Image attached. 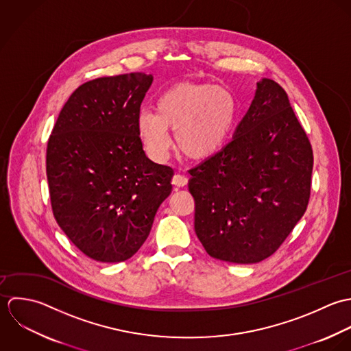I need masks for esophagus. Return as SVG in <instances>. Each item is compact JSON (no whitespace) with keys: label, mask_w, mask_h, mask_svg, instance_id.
I'll use <instances>...</instances> for the list:
<instances>
[{"label":"esophagus","mask_w":351,"mask_h":351,"mask_svg":"<svg viewBox=\"0 0 351 351\" xmlns=\"http://www.w3.org/2000/svg\"><path fill=\"white\" fill-rule=\"evenodd\" d=\"M172 183H173L176 187H184V186H187V183H189V178H187L186 175L178 173V175L173 176Z\"/></svg>","instance_id":"esophagus-1"}]
</instances>
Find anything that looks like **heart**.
<instances>
[{
  "label": "heart",
  "mask_w": 351,
  "mask_h": 351,
  "mask_svg": "<svg viewBox=\"0 0 351 351\" xmlns=\"http://www.w3.org/2000/svg\"><path fill=\"white\" fill-rule=\"evenodd\" d=\"M237 119L234 93L210 82L182 81L165 89L156 110L142 108L138 130L147 147L167 153L175 130L178 147L190 158H208L228 142Z\"/></svg>",
  "instance_id": "obj_1"
}]
</instances>
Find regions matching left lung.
<instances>
[{"instance_id":"obj_1","label":"left lung","mask_w":351,"mask_h":351,"mask_svg":"<svg viewBox=\"0 0 351 351\" xmlns=\"http://www.w3.org/2000/svg\"><path fill=\"white\" fill-rule=\"evenodd\" d=\"M312 168L311 142L286 92L262 78L233 140L189 171L206 252L239 265L271 256L306 210Z\"/></svg>"}]
</instances>
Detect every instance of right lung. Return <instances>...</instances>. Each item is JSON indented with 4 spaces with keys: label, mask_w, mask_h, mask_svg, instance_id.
<instances>
[{
    "label": "right lung",
    "mask_w": 351,
    "mask_h": 351,
    "mask_svg": "<svg viewBox=\"0 0 351 351\" xmlns=\"http://www.w3.org/2000/svg\"><path fill=\"white\" fill-rule=\"evenodd\" d=\"M152 74L100 77L80 85L47 142L46 172L53 214L88 258H132L172 191L173 169L153 162L138 130Z\"/></svg>",
    "instance_id": "1"
}]
</instances>
